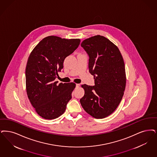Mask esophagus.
<instances>
[{
    "instance_id": "34e87169",
    "label": "esophagus",
    "mask_w": 157,
    "mask_h": 157,
    "mask_svg": "<svg viewBox=\"0 0 157 157\" xmlns=\"http://www.w3.org/2000/svg\"><path fill=\"white\" fill-rule=\"evenodd\" d=\"M79 85H80L79 84H78V83H76V88H79Z\"/></svg>"
}]
</instances>
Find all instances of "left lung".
<instances>
[{
  "mask_svg": "<svg viewBox=\"0 0 157 157\" xmlns=\"http://www.w3.org/2000/svg\"><path fill=\"white\" fill-rule=\"evenodd\" d=\"M89 56V71L94 76V86L82 87L85 94L80 99L83 109L95 119H103L118 107L125 90V65L117 47L100 35L82 42Z\"/></svg>",
  "mask_w": 157,
  "mask_h": 157,
  "instance_id": "left-lung-1",
  "label": "left lung"
}]
</instances>
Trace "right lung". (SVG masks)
<instances>
[{
  "label": "right lung",
  "instance_id": "add662e5",
  "mask_svg": "<svg viewBox=\"0 0 157 157\" xmlns=\"http://www.w3.org/2000/svg\"><path fill=\"white\" fill-rule=\"evenodd\" d=\"M79 39L56 36L43 38L32 51L25 68L28 98L36 112L45 119H56L65 112L75 83L55 79L63 68V61L78 47Z\"/></svg>",
  "mask_w": 157,
  "mask_h": 157
}]
</instances>
